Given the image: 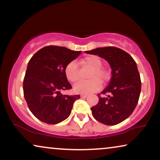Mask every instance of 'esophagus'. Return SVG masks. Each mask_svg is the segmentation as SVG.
Here are the masks:
<instances>
[{
	"instance_id": "esophagus-1",
	"label": "esophagus",
	"mask_w": 160,
	"mask_h": 160,
	"mask_svg": "<svg viewBox=\"0 0 160 160\" xmlns=\"http://www.w3.org/2000/svg\"><path fill=\"white\" fill-rule=\"evenodd\" d=\"M87 97V95H81V98H86Z\"/></svg>"
}]
</instances>
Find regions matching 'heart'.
<instances>
[{
	"label": "heart",
	"mask_w": 160,
	"mask_h": 160,
	"mask_svg": "<svg viewBox=\"0 0 160 160\" xmlns=\"http://www.w3.org/2000/svg\"><path fill=\"white\" fill-rule=\"evenodd\" d=\"M83 65L90 68L91 71L88 75L89 80L79 82L74 85L73 90L78 94H89L98 91L101 87V83L109 77V72L102 67V61L97 55H89L82 60ZM65 76L70 82L75 83L79 79L78 68L74 61L68 63L64 69Z\"/></svg>",
	"instance_id": "1"
}]
</instances>
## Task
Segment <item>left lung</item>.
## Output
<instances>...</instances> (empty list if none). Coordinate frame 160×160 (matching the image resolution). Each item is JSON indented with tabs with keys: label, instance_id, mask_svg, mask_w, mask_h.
<instances>
[{
	"label": "left lung",
	"instance_id": "left-lung-1",
	"mask_svg": "<svg viewBox=\"0 0 160 160\" xmlns=\"http://www.w3.org/2000/svg\"><path fill=\"white\" fill-rule=\"evenodd\" d=\"M98 54L111 65V78L108 86L98 95L99 101L92 107V113L98 122L106 125L121 123L132 114L138 102L141 81L137 65L130 54L114 47H100L85 51Z\"/></svg>",
	"mask_w": 160,
	"mask_h": 160
}]
</instances>
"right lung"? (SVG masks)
<instances>
[{"label": "right lung", "instance_id": "add662e5", "mask_svg": "<svg viewBox=\"0 0 160 160\" xmlns=\"http://www.w3.org/2000/svg\"><path fill=\"white\" fill-rule=\"evenodd\" d=\"M81 53L63 47L47 46L30 60L23 80L24 97L30 111L40 121L58 124L71 114L80 95H62L60 91L72 88L64 69Z\"/></svg>", "mask_w": 160, "mask_h": 160}]
</instances>
